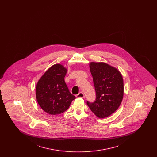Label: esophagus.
<instances>
[{
    "label": "esophagus",
    "mask_w": 157,
    "mask_h": 157,
    "mask_svg": "<svg viewBox=\"0 0 157 157\" xmlns=\"http://www.w3.org/2000/svg\"><path fill=\"white\" fill-rule=\"evenodd\" d=\"M76 97L84 98L85 97V95H84V94H83L82 92H79L78 94H77V95H76Z\"/></svg>",
    "instance_id": "1"
}]
</instances>
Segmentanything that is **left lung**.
<instances>
[{"label": "left lung", "mask_w": 157, "mask_h": 157, "mask_svg": "<svg viewBox=\"0 0 157 157\" xmlns=\"http://www.w3.org/2000/svg\"><path fill=\"white\" fill-rule=\"evenodd\" d=\"M90 71L96 92L90 109L100 118L109 117L119 108L124 96V82L119 71L104 62H91Z\"/></svg>", "instance_id": "1"}]
</instances>
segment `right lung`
Instances as JSON below:
<instances>
[{
	"label": "right lung",
	"mask_w": 157,
	"mask_h": 157,
	"mask_svg": "<svg viewBox=\"0 0 157 157\" xmlns=\"http://www.w3.org/2000/svg\"><path fill=\"white\" fill-rule=\"evenodd\" d=\"M67 69L60 64L50 67L39 80L36 96L38 104L51 115H58L66 111L75 99L65 82Z\"/></svg>",
	"instance_id": "add662e5"
}]
</instances>
